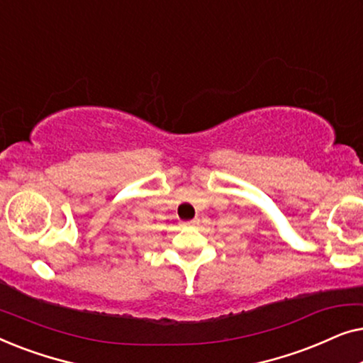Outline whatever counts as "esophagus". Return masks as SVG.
I'll return each mask as SVG.
<instances>
[{
	"label": "esophagus",
	"mask_w": 363,
	"mask_h": 363,
	"mask_svg": "<svg viewBox=\"0 0 363 363\" xmlns=\"http://www.w3.org/2000/svg\"><path fill=\"white\" fill-rule=\"evenodd\" d=\"M198 223H200V220H198V218H193V220L185 221L183 225H185V226H195V225H198Z\"/></svg>",
	"instance_id": "1"
}]
</instances>
